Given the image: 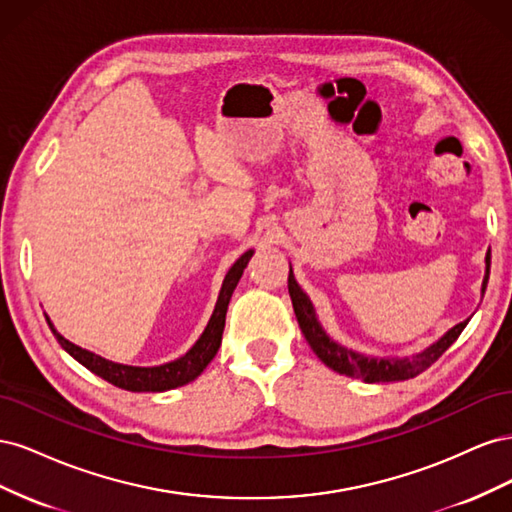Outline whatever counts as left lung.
<instances>
[{
  "label": "left lung",
  "mask_w": 512,
  "mask_h": 512,
  "mask_svg": "<svg viewBox=\"0 0 512 512\" xmlns=\"http://www.w3.org/2000/svg\"><path fill=\"white\" fill-rule=\"evenodd\" d=\"M487 269H485V280H483V288L480 292L485 294L487 282H489V267H491V258L487 254L485 258ZM288 292L292 299V307L294 314H297L299 327L307 339V344L312 346V350L316 352L318 359L331 367L337 374H344L350 378H361L363 382H395V380H408L421 374L429 365L436 363L440 356L451 348V344L461 335V331L466 329L468 320H463L451 331H446L436 344H431L429 348H425L423 352H418L414 356H406V359H374V356H365L361 352H354L350 348H344L342 344L333 342V339L324 333L322 324L316 318V309L309 301L307 294L301 290V286L297 284L292 275V267H290V275H288Z\"/></svg>",
  "instance_id": "obj_1"
}]
</instances>
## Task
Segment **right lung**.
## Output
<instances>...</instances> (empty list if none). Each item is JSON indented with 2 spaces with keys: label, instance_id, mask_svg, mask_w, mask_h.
Here are the masks:
<instances>
[{
  "label": "right lung",
  "instance_id": "right-lung-1",
  "mask_svg": "<svg viewBox=\"0 0 512 512\" xmlns=\"http://www.w3.org/2000/svg\"><path fill=\"white\" fill-rule=\"evenodd\" d=\"M252 254H254V250H247L235 262V265L230 267V271L224 277L218 303H215V309H213V314L209 318V324L205 327L203 335H200L198 342L183 356H179L177 361H170V363H164L158 367H134V365L113 363L108 359H102L100 354H94V352H89L81 346L68 342L64 335H59L55 331L53 322L49 318H46V322H49V327H51L53 335L57 337L59 346L64 348L72 356V359L79 361L89 371H94V374L100 376L102 380L119 386V389L132 391V393H162V391L177 389V386L188 384L203 374L205 367L213 361V356L218 354V348L222 344L226 309H228L230 297H232V292H235L241 275H243V269L247 267V262H250Z\"/></svg>",
  "mask_w": 512,
  "mask_h": 512
}]
</instances>
